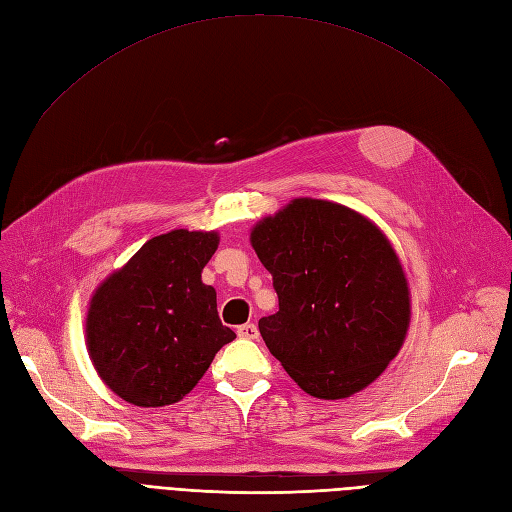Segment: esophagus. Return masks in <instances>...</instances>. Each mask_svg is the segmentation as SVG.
I'll list each match as a JSON object with an SVG mask.
<instances>
[{
	"instance_id": "esophagus-1",
	"label": "esophagus",
	"mask_w": 512,
	"mask_h": 512,
	"mask_svg": "<svg viewBox=\"0 0 512 512\" xmlns=\"http://www.w3.org/2000/svg\"><path fill=\"white\" fill-rule=\"evenodd\" d=\"M237 335L241 339H256L258 337V327H256V324H252V322L241 324V327H237Z\"/></svg>"
}]
</instances>
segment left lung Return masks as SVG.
<instances>
[{
  "mask_svg": "<svg viewBox=\"0 0 512 512\" xmlns=\"http://www.w3.org/2000/svg\"><path fill=\"white\" fill-rule=\"evenodd\" d=\"M250 243L280 299L258 329L288 376L318 399L367 389L404 346L412 316L389 237L350 207L294 198L252 228Z\"/></svg>",
  "mask_w": 512,
  "mask_h": 512,
  "instance_id": "1",
  "label": "left lung"
}]
</instances>
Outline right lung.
I'll return each mask as SVG.
<instances>
[{"mask_svg": "<svg viewBox=\"0 0 512 512\" xmlns=\"http://www.w3.org/2000/svg\"><path fill=\"white\" fill-rule=\"evenodd\" d=\"M218 245L215 230H170L94 290L85 318L89 359L128 404H177L237 337L218 316L215 288L200 277Z\"/></svg>", "mask_w": 512, "mask_h": 512, "instance_id": "obj_1", "label": "right lung"}]
</instances>
